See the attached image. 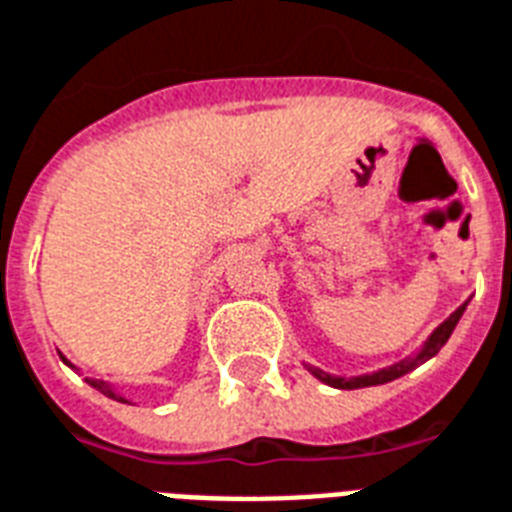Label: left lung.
I'll use <instances>...</instances> for the list:
<instances>
[{
    "label": "left lung",
    "mask_w": 512,
    "mask_h": 512,
    "mask_svg": "<svg viewBox=\"0 0 512 512\" xmlns=\"http://www.w3.org/2000/svg\"><path fill=\"white\" fill-rule=\"evenodd\" d=\"M465 307H467V304H462L457 312H451L449 318L443 320L441 326L435 328L433 334H430V339L425 342V347H422V350H419L414 358L400 360V363H395V366H387V368H382V371H374V374L350 376V379H344V376H331V374H326V371H320V368H315V366H307V368H310V374L315 376V379L331 384V387H336V390H360V387H374V384L392 382V379H398V376L408 374V371H414V368L422 366L425 360L435 358V355L441 352L443 344L449 342L451 331L457 328V323H459V318H462Z\"/></svg>",
    "instance_id": "8db88e82"
}]
</instances>
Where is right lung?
Segmentation results:
<instances>
[{"label": "right lung", "instance_id": "1", "mask_svg": "<svg viewBox=\"0 0 512 512\" xmlns=\"http://www.w3.org/2000/svg\"><path fill=\"white\" fill-rule=\"evenodd\" d=\"M63 363H69V360L63 358ZM69 366H71V363H69ZM71 368H74V366H71ZM85 382L90 384V387H95V390H98V392H104L106 398H114V400H120V403H128V398H122L120 392H114L112 387H109V384H106V382H101V379H90V376H87Z\"/></svg>", "mask_w": 512, "mask_h": 512}]
</instances>
